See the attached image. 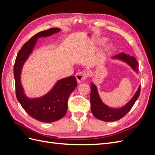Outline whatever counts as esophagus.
Listing matches in <instances>:
<instances>
[{"label":"esophagus","mask_w":155,"mask_h":155,"mask_svg":"<svg viewBox=\"0 0 155 155\" xmlns=\"http://www.w3.org/2000/svg\"><path fill=\"white\" fill-rule=\"evenodd\" d=\"M88 76V74L86 72H79L76 74V78L78 83H81L86 80Z\"/></svg>","instance_id":"1"}]
</instances>
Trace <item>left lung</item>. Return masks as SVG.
<instances>
[{
	"label": "left lung",
	"mask_w": 155,
	"mask_h": 155,
	"mask_svg": "<svg viewBox=\"0 0 155 155\" xmlns=\"http://www.w3.org/2000/svg\"><path fill=\"white\" fill-rule=\"evenodd\" d=\"M114 58L120 59L128 63L136 72L138 71V63L137 59L133 56H130L124 53H121L115 55ZM140 94V86L137 92H136L133 97L123 107L120 109H112L105 105L103 103L98 95L96 87L91 83V105L92 114L96 118L105 121H117L125 116L128 112L131 109L136 101L137 100Z\"/></svg>",
	"instance_id": "1"
}]
</instances>
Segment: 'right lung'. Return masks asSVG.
Listing matches in <instances>:
<instances>
[{"label":"right lung","mask_w":155,"mask_h":155,"mask_svg":"<svg viewBox=\"0 0 155 155\" xmlns=\"http://www.w3.org/2000/svg\"><path fill=\"white\" fill-rule=\"evenodd\" d=\"M59 31V28H50L34 35L18 51L14 64L13 74L17 99L28 114L42 122H54L66 114L69 96L78 85L76 79L72 76L61 79L47 94L41 98L31 100L24 94L20 75L22 65L31 54L37 38L49 36Z\"/></svg>","instance_id":"add662e5"}]
</instances>
